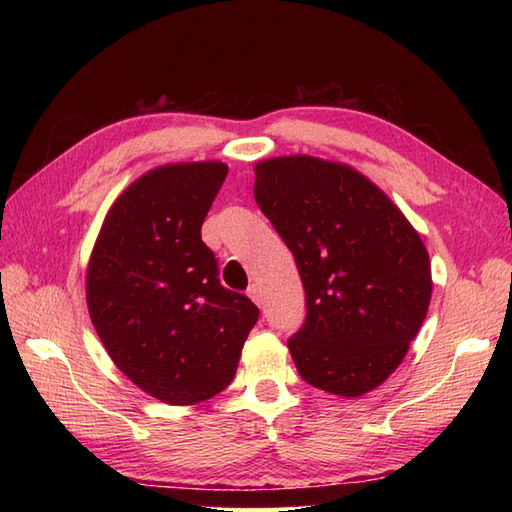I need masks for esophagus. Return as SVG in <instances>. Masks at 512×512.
Returning a JSON list of instances; mask_svg holds the SVG:
<instances>
[{"label": "esophagus", "instance_id": "esophagus-1", "mask_svg": "<svg viewBox=\"0 0 512 512\" xmlns=\"http://www.w3.org/2000/svg\"><path fill=\"white\" fill-rule=\"evenodd\" d=\"M248 297L253 299V301L257 303V306H262V288H259L257 284H253V286L248 288Z\"/></svg>", "mask_w": 512, "mask_h": 512}]
</instances>
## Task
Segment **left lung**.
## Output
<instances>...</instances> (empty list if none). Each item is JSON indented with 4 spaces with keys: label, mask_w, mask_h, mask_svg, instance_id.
I'll return each instance as SVG.
<instances>
[{
    "label": "left lung",
    "mask_w": 512,
    "mask_h": 512,
    "mask_svg": "<svg viewBox=\"0 0 512 512\" xmlns=\"http://www.w3.org/2000/svg\"><path fill=\"white\" fill-rule=\"evenodd\" d=\"M255 202L306 290V319L288 339L299 376L330 394H367L427 317L431 264L416 228L361 173L312 156L259 162Z\"/></svg>",
    "instance_id": "1"
}]
</instances>
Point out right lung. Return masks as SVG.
I'll list each match as a JSON object with an SVG mask.
<instances>
[{"instance_id":"obj_1","label":"right lung","mask_w":512,"mask_h":512,"mask_svg":"<svg viewBox=\"0 0 512 512\" xmlns=\"http://www.w3.org/2000/svg\"><path fill=\"white\" fill-rule=\"evenodd\" d=\"M228 167L182 162L145 173L107 213L88 266V308L121 372L167 405L231 385L259 308L220 284L202 222Z\"/></svg>"}]
</instances>
